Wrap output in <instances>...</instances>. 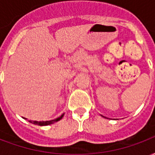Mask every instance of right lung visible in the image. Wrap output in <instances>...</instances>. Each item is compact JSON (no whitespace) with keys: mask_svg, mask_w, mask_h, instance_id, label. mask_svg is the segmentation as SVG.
I'll return each mask as SVG.
<instances>
[{"mask_svg":"<svg viewBox=\"0 0 155 155\" xmlns=\"http://www.w3.org/2000/svg\"><path fill=\"white\" fill-rule=\"evenodd\" d=\"M64 116V114H62L60 117H58L56 119L54 120H47V121H34V120H29V122L31 123L34 124H37V125H40V126H45V125H50V124H52L55 123L57 122L59 120H61L62 119V117ZM25 119V118H24Z\"/></svg>","mask_w":155,"mask_h":155,"instance_id":"right-lung-1","label":"right lung"}]
</instances>
